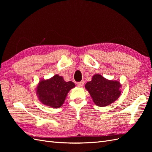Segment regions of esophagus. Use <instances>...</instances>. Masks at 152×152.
Returning a JSON list of instances; mask_svg holds the SVG:
<instances>
[{"label":"esophagus","mask_w":152,"mask_h":152,"mask_svg":"<svg viewBox=\"0 0 152 152\" xmlns=\"http://www.w3.org/2000/svg\"><path fill=\"white\" fill-rule=\"evenodd\" d=\"M84 80H82L81 82H78V83H77V86L79 87H82L84 86Z\"/></svg>","instance_id":"obj_1"}]
</instances>
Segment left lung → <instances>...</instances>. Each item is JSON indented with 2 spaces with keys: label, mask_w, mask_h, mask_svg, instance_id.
Returning <instances> with one entry per match:
<instances>
[{
  "label": "left lung",
  "mask_w": 152,
  "mask_h": 152,
  "mask_svg": "<svg viewBox=\"0 0 152 152\" xmlns=\"http://www.w3.org/2000/svg\"><path fill=\"white\" fill-rule=\"evenodd\" d=\"M121 87L118 81L108 80L100 74L94 75L85 85L93 102L101 107L115 102L121 94Z\"/></svg>",
  "instance_id": "left-lung-1"
}]
</instances>
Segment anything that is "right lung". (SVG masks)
<instances>
[{"mask_svg":"<svg viewBox=\"0 0 152 152\" xmlns=\"http://www.w3.org/2000/svg\"><path fill=\"white\" fill-rule=\"evenodd\" d=\"M75 87L73 82H66L63 77L55 75L49 79L40 80L36 94L42 104L57 108L61 107L68 92Z\"/></svg>","mask_w":152,"mask_h":152,"instance_id":"obj_1","label":"right lung"}]
</instances>
